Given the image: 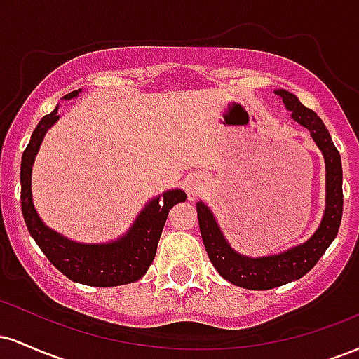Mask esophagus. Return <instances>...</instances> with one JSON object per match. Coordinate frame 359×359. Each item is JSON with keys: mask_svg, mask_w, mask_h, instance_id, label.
<instances>
[{"mask_svg": "<svg viewBox=\"0 0 359 359\" xmlns=\"http://www.w3.org/2000/svg\"><path fill=\"white\" fill-rule=\"evenodd\" d=\"M196 192H197V185H192V187H191V192H189V196L194 197V196H196Z\"/></svg>", "mask_w": 359, "mask_h": 359, "instance_id": "esophagus-1", "label": "esophagus"}]
</instances>
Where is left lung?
I'll return each instance as SVG.
<instances>
[{"label": "left lung", "mask_w": 359, "mask_h": 359, "mask_svg": "<svg viewBox=\"0 0 359 359\" xmlns=\"http://www.w3.org/2000/svg\"><path fill=\"white\" fill-rule=\"evenodd\" d=\"M282 97L292 119L311 131V137L323 151L325 162V209L316 233L302 245L270 257L251 258L231 248L214 219L211 209L203 201L197 203L201 236L214 269L233 285L250 290H270L302 278L319 262L324 251L334 241L343 217V167L341 155L332 143L327 128L312 109L306 108L295 94L285 89L275 90Z\"/></svg>", "instance_id": "1"}]
</instances>
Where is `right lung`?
<instances>
[{
    "label": "right lung",
    "mask_w": 359,
    "mask_h": 359,
    "mask_svg": "<svg viewBox=\"0 0 359 359\" xmlns=\"http://www.w3.org/2000/svg\"><path fill=\"white\" fill-rule=\"evenodd\" d=\"M79 93L81 89L74 90L64 96V100H72L79 96ZM57 111L59 106L40 119L22 156V212L28 231L52 265L72 282L90 287H116L137 282L147 273L148 266L154 262L168 211L177 203H184L187 196L180 189H174L151 199L138 214L133 226L116 241L101 245L77 243L53 231L45 226L35 211L32 199V167L45 133L59 119Z\"/></svg>",
    "instance_id": "add662e5"
}]
</instances>
